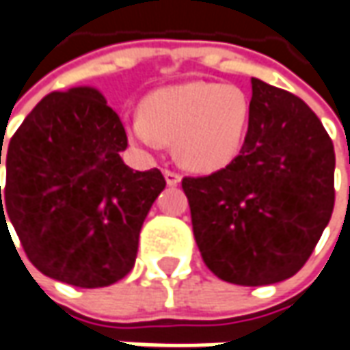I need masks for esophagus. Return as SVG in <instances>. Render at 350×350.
I'll return each instance as SVG.
<instances>
[{
  "label": "esophagus",
  "mask_w": 350,
  "mask_h": 350,
  "mask_svg": "<svg viewBox=\"0 0 350 350\" xmlns=\"http://www.w3.org/2000/svg\"><path fill=\"white\" fill-rule=\"evenodd\" d=\"M163 174H165V180L168 185H178L180 184V180H182V176L178 174V172H174V170H168V168L163 170Z\"/></svg>",
  "instance_id": "34e87169"
}]
</instances>
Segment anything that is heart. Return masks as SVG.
I'll return each instance as SVG.
<instances>
[{"label": "heart", "mask_w": 350, "mask_h": 350, "mask_svg": "<svg viewBox=\"0 0 350 350\" xmlns=\"http://www.w3.org/2000/svg\"><path fill=\"white\" fill-rule=\"evenodd\" d=\"M251 120V99L239 85L184 82L161 88L142 103V115L126 124L144 149L172 142L180 165L195 172H215L230 165L243 145Z\"/></svg>", "instance_id": "heart-1"}]
</instances>
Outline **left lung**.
I'll return each mask as SVG.
<instances>
[{"mask_svg": "<svg viewBox=\"0 0 350 350\" xmlns=\"http://www.w3.org/2000/svg\"><path fill=\"white\" fill-rule=\"evenodd\" d=\"M251 85L239 155L182 187L208 270L255 287L291 278L312 255L334 213L335 151L303 99L258 78Z\"/></svg>", "mask_w": 350, "mask_h": 350, "instance_id": "8db88e82", "label": "left lung"}]
</instances>
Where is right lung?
Wrapping results in <instances>:
<instances>
[{"mask_svg": "<svg viewBox=\"0 0 350 350\" xmlns=\"http://www.w3.org/2000/svg\"><path fill=\"white\" fill-rule=\"evenodd\" d=\"M126 147L118 115L88 85L45 95L11 137L0 226L11 220L42 274L94 289L134 268L145 216L166 182L159 168L126 166Z\"/></svg>", "mask_w": 350, "mask_h": 350, "instance_id": "obj_1", "label": "right lung"}]
</instances>
